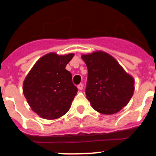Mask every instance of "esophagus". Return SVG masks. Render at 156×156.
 <instances>
[{"label":"esophagus","instance_id":"obj_1","mask_svg":"<svg viewBox=\"0 0 156 156\" xmlns=\"http://www.w3.org/2000/svg\"><path fill=\"white\" fill-rule=\"evenodd\" d=\"M77 88H78L80 90H83V83H80V84L77 86Z\"/></svg>","mask_w":156,"mask_h":156}]
</instances>
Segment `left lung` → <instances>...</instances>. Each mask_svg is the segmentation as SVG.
<instances>
[{"instance_id": "1", "label": "left lung", "mask_w": 156, "mask_h": 156, "mask_svg": "<svg viewBox=\"0 0 156 156\" xmlns=\"http://www.w3.org/2000/svg\"><path fill=\"white\" fill-rule=\"evenodd\" d=\"M81 58L88 69L87 98L94 109L104 115L120 111L133 94V77L105 51L85 54Z\"/></svg>"}]
</instances>
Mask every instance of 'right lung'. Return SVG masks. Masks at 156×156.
<instances>
[{"mask_svg":"<svg viewBox=\"0 0 156 156\" xmlns=\"http://www.w3.org/2000/svg\"><path fill=\"white\" fill-rule=\"evenodd\" d=\"M73 56V53L47 54L37 60L23 81V94L29 105L43 119L60 118L71 107L77 88L66 66Z\"/></svg>","mask_w":156,"mask_h":156,"instance_id":"1","label":"right lung"}]
</instances>
